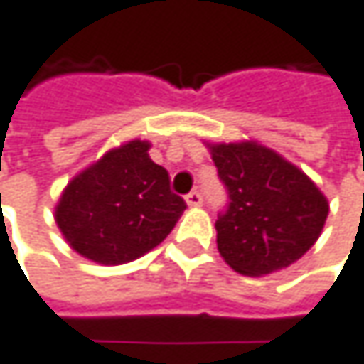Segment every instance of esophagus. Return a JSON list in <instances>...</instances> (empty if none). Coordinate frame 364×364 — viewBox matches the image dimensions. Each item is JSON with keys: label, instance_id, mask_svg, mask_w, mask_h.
I'll return each mask as SVG.
<instances>
[{"label": "esophagus", "instance_id": "esophagus-1", "mask_svg": "<svg viewBox=\"0 0 364 364\" xmlns=\"http://www.w3.org/2000/svg\"><path fill=\"white\" fill-rule=\"evenodd\" d=\"M186 203H188L190 207H200V205H203V194H200V192H190V194L186 196Z\"/></svg>", "mask_w": 364, "mask_h": 364}]
</instances>
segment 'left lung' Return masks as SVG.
Instances as JSON below:
<instances>
[{"instance_id":"1","label":"left lung","mask_w":364,"mask_h":364,"mask_svg":"<svg viewBox=\"0 0 364 364\" xmlns=\"http://www.w3.org/2000/svg\"><path fill=\"white\" fill-rule=\"evenodd\" d=\"M209 151L230 198L215 222L226 264L262 277L303 258L328 218V200L314 181L254 140L209 144Z\"/></svg>"}]
</instances>
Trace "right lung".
Returning a JSON list of instances; mask_svg holds the SVG:
<instances>
[{
  "label": "right lung",
  "instance_id": "right-lung-1",
  "mask_svg": "<svg viewBox=\"0 0 364 364\" xmlns=\"http://www.w3.org/2000/svg\"><path fill=\"white\" fill-rule=\"evenodd\" d=\"M149 146L129 140L110 149L65 186L55 222L82 258L104 267L132 262L157 247L186 211Z\"/></svg>",
  "mask_w": 364,
  "mask_h": 364
}]
</instances>
